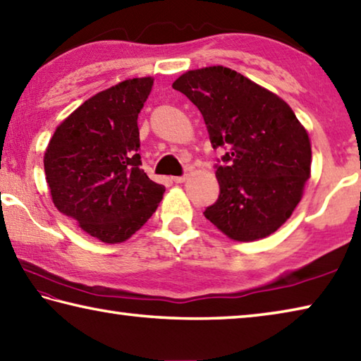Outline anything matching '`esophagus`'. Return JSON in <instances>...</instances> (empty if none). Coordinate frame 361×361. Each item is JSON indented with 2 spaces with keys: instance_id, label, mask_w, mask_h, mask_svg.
<instances>
[{
  "instance_id": "1",
  "label": "esophagus",
  "mask_w": 361,
  "mask_h": 361,
  "mask_svg": "<svg viewBox=\"0 0 361 361\" xmlns=\"http://www.w3.org/2000/svg\"><path fill=\"white\" fill-rule=\"evenodd\" d=\"M175 183H185L188 180V175H183V176H173L172 178Z\"/></svg>"
}]
</instances>
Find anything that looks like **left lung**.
Wrapping results in <instances>:
<instances>
[{"mask_svg": "<svg viewBox=\"0 0 361 361\" xmlns=\"http://www.w3.org/2000/svg\"><path fill=\"white\" fill-rule=\"evenodd\" d=\"M202 113L213 148L228 145L216 167L219 197L205 218L237 242L276 232L302 199L312 149L288 103L226 66L183 73L172 84Z\"/></svg>", "mask_w": 361, "mask_h": 361, "instance_id": "1", "label": "left lung"}]
</instances>
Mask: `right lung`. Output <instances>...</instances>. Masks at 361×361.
<instances>
[{"mask_svg":"<svg viewBox=\"0 0 361 361\" xmlns=\"http://www.w3.org/2000/svg\"><path fill=\"white\" fill-rule=\"evenodd\" d=\"M152 82L126 79L90 97L60 122L44 152L54 205L105 243L135 234L166 191L140 169L137 119Z\"/></svg>","mask_w":361,"mask_h":361,"instance_id":"right-lung-1","label":"right lung"}]
</instances>
